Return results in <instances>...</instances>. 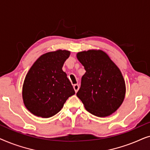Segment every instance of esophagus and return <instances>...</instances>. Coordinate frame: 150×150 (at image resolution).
Masks as SVG:
<instances>
[{
	"instance_id": "esophagus-1",
	"label": "esophagus",
	"mask_w": 150,
	"mask_h": 150,
	"mask_svg": "<svg viewBox=\"0 0 150 150\" xmlns=\"http://www.w3.org/2000/svg\"><path fill=\"white\" fill-rule=\"evenodd\" d=\"M73 87H74V89L75 92L76 93V92L79 91V85H77V84H76V85L73 86Z\"/></svg>"
}]
</instances>
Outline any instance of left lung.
<instances>
[{
  "mask_svg": "<svg viewBox=\"0 0 150 150\" xmlns=\"http://www.w3.org/2000/svg\"><path fill=\"white\" fill-rule=\"evenodd\" d=\"M76 57L86 71L77 97L93 115H110L120 107L126 95V84L120 69L101 50L82 51Z\"/></svg>",
  "mask_w": 150,
  "mask_h": 150,
  "instance_id": "1",
  "label": "left lung"
}]
</instances>
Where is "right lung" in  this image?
Segmentation results:
<instances>
[{"label":"right lung","instance_id":"add662e5","mask_svg":"<svg viewBox=\"0 0 150 150\" xmlns=\"http://www.w3.org/2000/svg\"><path fill=\"white\" fill-rule=\"evenodd\" d=\"M70 51L58 50L42 54L24 79L22 99L34 115L49 118L60 111L69 97L74 95L72 85L62 67Z\"/></svg>","mask_w":150,"mask_h":150}]
</instances>
